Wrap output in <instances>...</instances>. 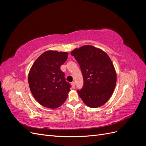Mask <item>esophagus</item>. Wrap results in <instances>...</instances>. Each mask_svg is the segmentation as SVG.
Segmentation results:
<instances>
[{
  "label": "esophagus",
  "mask_w": 146,
  "mask_h": 146,
  "mask_svg": "<svg viewBox=\"0 0 146 146\" xmlns=\"http://www.w3.org/2000/svg\"><path fill=\"white\" fill-rule=\"evenodd\" d=\"M71 85H72V86L73 88H75V82H71Z\"/></svg>",
  "instance_id": "1"
}]
</instances>
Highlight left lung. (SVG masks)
<instances>
[{
    "instance_id": "8db88e82",
    "label": "left lung",
    "mask_w": 146,
    "mask_h": 146,
    "mask_svg": "<svg viewBox=\"0 0 146 146\" xmlns=\"http://www.w3.org/2000/svg\"><path fill=\"white\" fill-rule=\"evenodd\" d=\"M77 60L83 75V86L77 92L83 102L98 108L109 100L115 88L116 73L105 52L92 46H84L70 53Z\"/></svg>"
}]
</instances>
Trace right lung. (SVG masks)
Returning <instances> with one entry per match:
<instances>
[{"mask_svg":"<svg viewBox=\"0 0 146 146\" xmlns=\"http://www.w3.org/2000/svg\"><path fill=\"white\" fill-rule=\"evenodd\" d=\"M67 52L46 51L39 56L29 74V84L34 98L42 106L56 108L68 98L71 85L66 81L60 66L67 60Z\"/></svg>","mask_w":146,"mask_h":146,"instance_id":"add662e5","label":"right lung"}]
</instances>
